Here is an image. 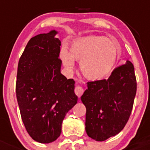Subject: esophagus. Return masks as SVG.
<instances>
[{
    "label": "esophagus",
    "mask_w": 150,
    "mask_h": 150,
    "mask_svg": "<svg viewBox=\"0 0 150 150\" xmlns=\"http://www.w3.org/2000/svg\"><path fill=\"white\" fill-rule=\"evenodd\" d=\"M83 91H84L83 88L81 86H78L75 87V94L78 96V97H81V96H82V94L83 93Z\"/></svg>",
    "instance_id": "34e87169"
}]
</instances>
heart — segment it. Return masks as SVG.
<instances>
[{
  "label": "heart",
  "mask_w": 150,
  "mask_h": 150,
  "mask_svg": "<svg viewBox=\"0 0 150 150\" xmlns=\"http://www.w3.org/2000/svg\"><path fill=\"white\" fill-rule=\"evenodd\" d=\"M120 54V48L112 40L89 36L73 42L68 51L62 50L60 57L68 72L73 70L74 60L80 61V69L86 78L100 81L111 73Z\"/></svg>",
  "instance_id": "b5f03b06"
}]
</instances>
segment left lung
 Returning <instances> with one entry per match:
<instances>
[{
  "instance_id": "1",
  "label": "left lung",
  "mask_w": 150,
  "mask_h": 150,
  "mask_svg": "<svg viewBox=\"0 0 150 150\" xmlns=\"http://www.w3.org/2000/svg\"><path fill=\"white\" fill-rule=\"evenodd\" d=\"M87 84L81 96L86 107V131L89 137L102 142L120 133L129 119L137 93L134 67L127 61L107 80Z\"/></svg>"
}]
</instances>
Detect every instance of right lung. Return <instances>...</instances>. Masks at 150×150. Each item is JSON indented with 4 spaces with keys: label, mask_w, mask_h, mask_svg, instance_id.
<instances>
[{
    "label": "right lung",
    "mask_w": 150,
    "mask_h": 150,
    "mask_svg": "<svg viewBox=\"0 0 150 150\" xmlns=\"http://www.w3.org/2000/svg\"><path fill=\"white\" fill-rule=\"evenodd\" d=\"M56 30L32 38L19 59L16 99L25 128L40 143L60 136L66 114L78 102L75 81L61 73V41Z\"/></svg>",
    "instance_id": "obj_1"
}]
</instances>
